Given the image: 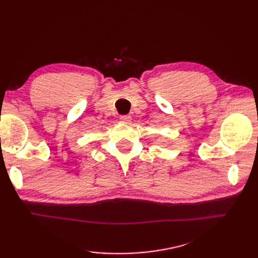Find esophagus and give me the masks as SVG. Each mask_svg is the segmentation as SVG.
I'll list each match as a JSON object with an SVG mask.
<instances>
[{"mask_svg": "<svg viewBox=\"0 0 258 258\" xmlns=\"http://www.w3.org/2000/svg\"><path fill=\"white\" fill-rule=\"evenodd\" d=\"M131 116L130 115H122V116H120V120L122 121V122H124V123H129L130 121H131Z\"/></svg>", "mask_w": 258, "mask_h": 258, "instance_id": "1", "label": "esophagus"}]
</instances>
